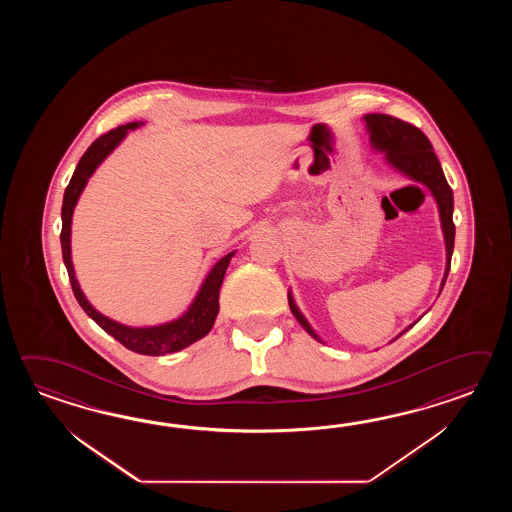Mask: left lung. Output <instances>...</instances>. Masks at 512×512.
<instances>
[{
  "label": "left lung",
  "mask_w": 512,
  "mask_h": 512,
  "mask_svg": "<svg viewBox=\"0 0 512 512\" xmlns=\"http://www.w3.org/2000/svg\"><path fill=\"white\" fill-rule=\"evenodd\" d=\"M364 122H366V128L370 133L373 150L384 153V159L388 161L392 168L406 175V177H410L412 181L425 185L434 196L437 210H439V219H441V229H443V236H445L446 247L445 276L441 280V289H439V293H441L443 287H445L448 271H450L456 227H454V221H452L454 194H452V188L446 183V177L443 174L441 164H439V159L435 157L434 148H432V144L428 141L425 133L412 126V124L404 122V120L395 119L390 115H382V113H368V115H364ZM287 298H289V307L293 311L294 318L300 322V326L304 327L305 331L315 340L322 342V338L316 335L315 329L305 320L302 311L298 309L291 291L287 293ZM415 324L417 322H414L412 326H415ZM412 326H408L406 329H410Z\"/></svg>",
  "instance_id": "left-lung-1"
}]
</instances>
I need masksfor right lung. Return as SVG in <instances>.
Returning <instances> with one entry per match:
<instances>
[{"mask_svg": "<svg viewBox=\"0 0 512 512\" xmlns=\"http://www.w3.org/2000/svg\"><path fill=\"white\" fill-rule=\"evenodd\" d=\"M142 124L144 122H130V124H124V126H119L115 130L104 133L82 155V159L78 161L77 170H75V174L67 185L66 194H64L60 243H62V256H64V263H66L73 293H75V298H77L80 307L86 311L87 316L93 318L108 335L117 338L124 348L131 349L135 353H141V355L159 357V355H166V353L181 351L186 346L197 342L199 338L207 337L210 333V329L214 326L216 316L219 313V289H221L225 272H227V267H229L230 260L236 254V251L225 254L210 269L207 278L203 280L199 291H197L194 302L190 304L183 315L175 318L172 322L150 327L124 326V324H119L108 316L98 313L97 309L89 304L86 294L82 293V289L78 285L75 267H73V261H71V221H73V212L77 207L78 197L84 192L89 177L95 174L98 164L102 163L109 153L119 146L122 139L128 135V131L135 130Z\"/></svg>", "mask_w": 512, "mask_h": 512, "instance_id": "right-lung-1", "label": "right lung"}]
</instances>
